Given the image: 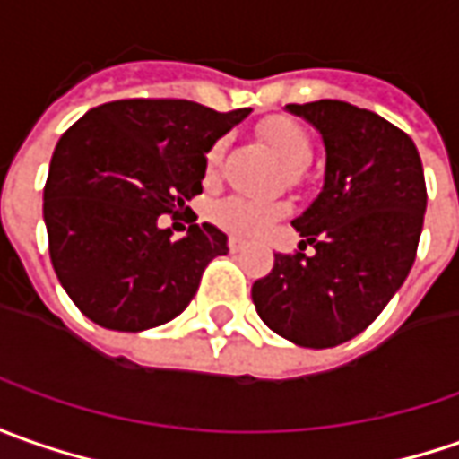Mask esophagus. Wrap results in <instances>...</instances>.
Segmentation results:
<instances>
[{
    "instance_id": "34e87169",
    "label": "esophagus",
    "mask_w": 459,
    "mask_h": 459,
    "mask_svg": "<svg viewBox=\"0 0 459 459\" xmlns=\"http://www.w3.org/2000/svg\"><path fill=\"white\" fill-rule=\"evenodd\" d=\"M229 248L236 254V251H241V248H244V241H241V238H236V236H230Z\"/></svg>"
}]
</instances>
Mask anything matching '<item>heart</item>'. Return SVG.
I'll use <instances>...</instances> for the list:
<instances>
[{
  "mask_svg": "<svg viewBox=\"0 0 459 459\" xmlns=\"http://www.w3.org/2000/svg\"><path fill=\"white\" fill-rule=\"evenodd\" d=\"M259 136L284 162V182L290 187H297L305 180V167L309 165L312 152H315V142L305 129V124H299L292 117H281V114L269 117L259 124ZM226 147H229V142L221 136L205 152V172L211 178L221 169ZM284 215H287V205L279 200L256 203V200L241 198V195H230V198L218 200L211 205V221L215 226H221L233 236H244V238H259Z\"/></svg>",
  "mask_w": 459,
  "mask_h": 459,
  "instance_id": "1",
  "label": "heart"
}]
</instances>
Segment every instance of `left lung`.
<instances>
[{
	"label": "left lung",
	"mask_w": 459,
	"mask_h": 459,
	"mask_svg": "<svg viewBox=\"0 0 459 459\" xmlns=\"http://www.w3.org/2000/svg\"><path fill=\"white\" fill-rule=\"evenodd\" d=\"M323 134V193L292 226L313 248L277 254L251 287L264 323L302 348H333L381 315L417 259L427 185L411 136L345 101L290 103Z\"/></svg>",
	"instance_id": "8db88e82"
}]
</instances>
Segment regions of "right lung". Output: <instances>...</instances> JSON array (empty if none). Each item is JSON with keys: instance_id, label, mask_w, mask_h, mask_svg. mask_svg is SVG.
I'll return each mask as SVG.
<instances>
[{"instance_id": "1", "label": "right lung", "mask_w": 459, "mask_h": 459, "mask_svg": "<svg viewBox=\"0 0 459 459\" xmlns=\"http://www.w3.org/2000/svg\"><path fill=\"white\" fill-rule=\"evenodd\" d=\"M248 117L185 99L101 103L56 144L42 195L50 261L73 305L101 327L139 333L169 323L229 254L211 223L175 241L160 215L203 193L205 152Z\"/></svg>"}]
</instances>
